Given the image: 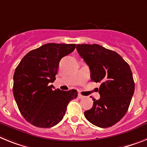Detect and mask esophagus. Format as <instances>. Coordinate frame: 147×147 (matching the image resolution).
<instances>
[{"mask_svg":"<svg viewBox=\"0 0 147 147\" xmlns=\"http://www.w3.org/2000/svg\"><path fill=\"white\" fill-rule=\"evenodd\" d=\"M85 96H82L81 94H78V98H80V99H82V98H84Z\"/></svg>","mask_w":147,"mask_h":147,"instance_id":"34e87169","label":"esophagus"}]
</instances>
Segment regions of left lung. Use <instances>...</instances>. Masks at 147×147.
Listing matches in <instances>:
<instances>
[{
  "label": "left lung",
  "instance_id": "obj_1",
  "mask_svg": "<svg viewBox=\"0 0 147 147\" xmlns=\"http://www.w3.org/2000/svg\"><path fill=\"white\" fill-rule=\"evenodd\" d=\"M90 70L92 81L100 82L98 100L92 98V108L84 112L86 119L100 128H108L120 120L129 109L134 92L130 66L113 51L98 44L76 46Z\"/></svg>",
  "mask_w": 147,
  "mask_h": 147
}]
</instances>
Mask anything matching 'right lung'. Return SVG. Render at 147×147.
<instances>
[{
  "instance_id": "1",
  "label": "right lung",
  "mask_w": 147,
  "mask_h": 147,
  "mask_svg": "<svg viewBox=\"0 0 147 147\" xmlns=\"http://www.w3.org/2000/svg\"><path fill=\"white\" fill-rule=\"evenodd\" d=\"M76 44L48 43L22 58L13 76V95L24 119L39 128L60 123L68 104L78 96L76 90H53L60 60L76 49Z\"/></svg>"
}]
</instances>
